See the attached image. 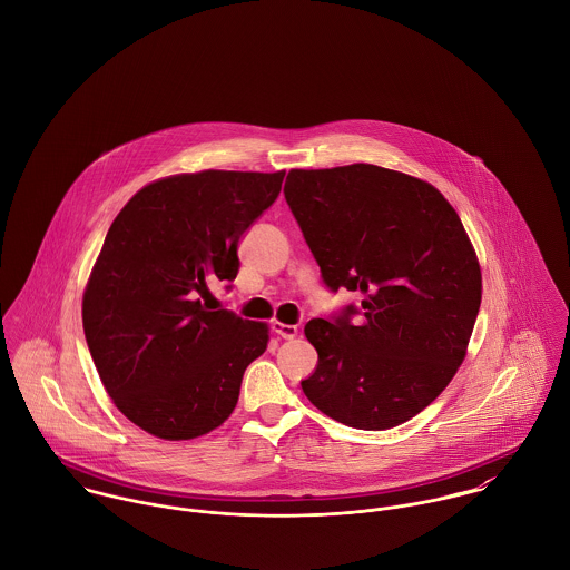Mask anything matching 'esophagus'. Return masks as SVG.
<instances>
[{
	"mask_svg": "<svg viewBox=\"0 0 570 570\" xmlns=\"http://www.w3.org/2000/svg\"><path fill=\"white\" fill-rule=\"evenodd\" d=\"M272 328H274V333L276 335H281V337H285V340H292V337H296L298 335V326L296 325H285V323H274L272 325Z\"/></svg>",
	"mask_w": 570,
	"mask_h": 570,
	"instance_id": "1",
	"label": "esophagus"
}]
</instances>
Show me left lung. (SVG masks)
Listing matches in <instances>:
<instances>
[{"label":"left lung","instance_id":"left-lung-1","mask_svg":"<svg viewBox=\"0 0 570 570\" xmlns=\"http://www.w3.org/2000/svg\"><path fill=\"white\" fill-rule=\"evenodd\" d=\"M285 199L326 287L362 294L357 309L305 325L318 366L303 393L348 428L406 423L456 375L481 309V263L456 210L375 164L292 168Z\"/></svg>","mask_w":570,"mask_h":570}]
</instances>
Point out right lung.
<instances>
[{
  "mask_svg": "<svg viewBox=\"0 0 570 570\" xmlns=\"http://www.w3.org/2000/svg\"><path fill=\"white\" fill-rule=\"evenodd\" d=\"M285 170H199L140 188L114 219L82 292V331L116 407L164 441L219 428L269 326L202 298L233 281L237 245Z\"/></svg>",
  "mask_w": 570,
  "mask_h": 570,
  "instance_id": "1",
  "label": "right lung"
}]
</instances>
